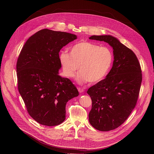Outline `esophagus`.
Segmentation results:
<instances>
[{
    "label": "esophagus",
    "mask_w": 154,
    "mask_h": 154,
    "mask_svg": "<svg viewBox=\"0 0 154 154\" xmlns=\"http://www.w3.org/2000/svg\"><path fill=\"white\" fill-rule=\"evenodd\" d=\"M78 91H79L80 93H82V92H83L84 91V88H80V87L78 88Z\"/></svg>",
    "instance_id": "obj_1"
}]
</instances>
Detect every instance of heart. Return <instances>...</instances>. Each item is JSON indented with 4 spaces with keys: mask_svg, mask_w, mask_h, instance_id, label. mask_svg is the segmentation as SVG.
Segmentation results:
<instances>
[{
    "mask_svg": "<svg viewBox=\"0 0 154 154\" xmlns=\"http://www.w3.org/2000/svg\"><path fill=\"white\" fill-rule=\"evenodd\" d=\"M63 73L72 78L79 68L76 79L79 83H94L103 79L108 72L112 61V54L107 47L91 42L74 44L70 52L63 51L59 55Z\"/></svg>",
    "mask_w": 154,
    "mask_h": 154,
    "instance_id": "heart-1",
    "label": "heart"
}]
</instances>
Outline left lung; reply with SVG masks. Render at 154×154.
<instances>
[{"instance_id": "left-lung-1", "label": "left lung", "mask_w": 154, "mask_h": 154, "mask_svg": "<svg viewBox=\"0 0 154 154\" xmlns=\"http://www.w3.org/2000/svg\"><path fill=\"white\" fill-rule=\"evenodd\" d=\"M91 40L105 42L112 47L114 62L106 78L88 89L92 100L89 122L100 131L122 125L134 109L142 80V70L134 52L110 35H92Z\"/></svg>"}]
</instances>
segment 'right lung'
<instances>
[{
    "instance_id": "add662e5",
    "label": "right lung",
    "mask_w": 154,
    "mask_h": 154,
    "mask_svg": "<svg viewBox=\"0 0 154 154\" xmlns=\"http://www.w3.org/2000/svg\"><path fill=\"white\" fill-rule=\"evenodd\" d=\"M76 35L48 29L40 30L26 42L17 63L18 88L30 116L53 126L65 120L67 102L79 95L71 81L59 75V51Z\"/></svg>"
}]
</instances>
